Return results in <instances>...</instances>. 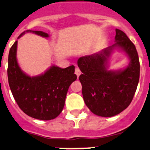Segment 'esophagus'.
I'll return each mask as SVG.
<instances>
[{"label": "esophagus", "instance_id": "obj_1", "mask_svg": "<svg viewBox=\"0 0 150 150\" xmlns=\"http://www.w3.org/2000/svg\"><path fill=\"white\" fill-rule=\"evenodd\" d=\"M75 75H77V77L79 78V75H81V71H80V69H79L78 67L75 68Z\"/></svg>", "mask_w": 150, "mask_h": 150}]
</instances>
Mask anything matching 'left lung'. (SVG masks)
<instances>
[{"label": "left lung", "mask_w": 150, "mask_h": 150, "mask_svg": "<svg viewBox=\"0 0 150 150\" xmlns=\"http://www.w3.org/2000/svg\"><path fill=\"white\" fill-rule=\"evenodd\" d=\"M114 49L128 55L130 62L125 69L108 70V59ZM78 66L82 72L79 80L83 98L93 114L110 117L129 106L139 82L140 66L135 46L123 31L116 29L115 43L99 52L80 57Z\"/></svg>", "instance_id": "8db88e82"}]
</instances>
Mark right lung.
<instances>
[{"instance_id":"add662e5","label":"right lung","mask_w":150,"mask_h":150,"mask_svg":"<svg viewBox=\"0 0 150 150\" xmlns=\"http://www.w3.org/2000/svg\"><path fill=\"white\" fill-rule=\"evenodd\" d=\"M48 38L42 31L26 30ZM17 41L11 46L8 56L7 77L16 102L25 114L35 119L50 120L59 115L65 105V97L71 83L76 80L75 66L65 69L52 65L43 74L30 76L21 70L17 60Z\"/></svg>"}]
</instances>
